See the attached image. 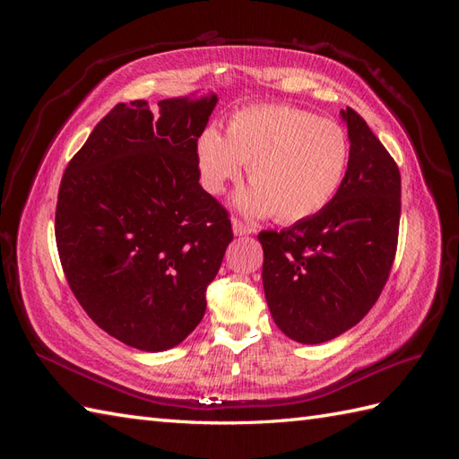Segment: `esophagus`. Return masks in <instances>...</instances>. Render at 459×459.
<instances>
[{
    "mask_svg": "<svg viewBox=\"0 0 459 459\" xmlns=\"http://www.w3.org/2000/svg\"><path fill=\"white\" fill-rule=\"evenodd\" d=\"M231 226H233V233L238 235V238H243V235H251L253 231H255V228L253 226H247V224H243L241 220H238V218H233L231 220Z\"/></svg>",
    "mask_w": 459,
    "mask_h": 459,
    "instance_id": "34e87169",
    "label": "esophagus"
}]
</instances>
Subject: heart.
<instances>
[{"mask_svg":"<svg viewBox=\"0 0 459 459\" xmlns=\"http://www.w3.org/2000/svg\"><path fill=\"white\" fill-rule=\"evenodd\" d=\"M195 157L203 187L216 195L248 166L251 189L238 204L253 216L295 224L337 195L349 169L351 143L341 124L289 105H255L235 113L226 135L206 128Z\"/></svg>","mask_w":459,"mask_h":459,"instance_id":"heart-1","label":"heart"}]
</instances>
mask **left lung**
I'll use <instances>...</instances> for the list:
<instances>
[{"label":"left lung","mask_w":459,"mask_h":459,"mask_svg":"<svg viewBox=\"0 0 459 459\" xmlns=\"http://www.w3.org/2000/svg\"><path fill=\"white\" fill-rule=\"evenodd\" d=\"M341 117L351 157L337 195L317 214L258 235L273 322L302 344L335 339L371 310L398 245V166L354 108Z\"/></svg>","instance_id":"8db88e82"}]
</instances>
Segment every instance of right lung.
Here are the masks:
<instances>
[{
    "label": "right lung",
    "mask_w": 459,
    "mask_h": 459,
    "mask_svg": "<svg viewBox=\"0 0 459 459\" xmlns=\"http://www.w3.org/2000/svg\"><path fill=\"white\" fill-rule=\"evenodd\" d=\"M218 103L204 97L118 103L68 162L55 239L80 307L145 352L182 342L233 239L228 211L199 184L195 147Z\"/></svg>",
    "instance_id": "1"
}]
</instances>
